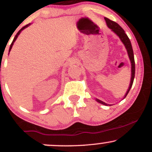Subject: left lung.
I'll use <instances>...</instances> for the list:
<instances>
[{"instance_id": "1", "label": "left lung", "mask_w": 152, "mask_h": 152, "mask_svg": "<svg viewBox=\"0 0 152 152\" xmlns=\"http://www.w3.org/2000/svg\"><path fill=\"white\" fill-rule=\"evenodd\" d=\"M106 20V24H107V26L111 29L114 34H116L117 36H118V38H120V40L121 41V42L124 43V45L125 48L127 50V53H128V56L129 58L130 59L131 61V65H132V76H131V81H130V84L129 86L128 90H127L126 94L124 96V98L126 96L127 94H128L129 92L132 88V84H133L134 82V76H135V61H134V52H133V49H132V43H131V41L127 35L125 34V31H124V29L120 26L117 23L113 21V20H111L110 19L107 18H104ZM96 101L97 102L100 103V104H103V105L105 106H108L109 104H106L105 102H102V101L99 100L98 99H96Z\"/></svg>"}]
</instances>
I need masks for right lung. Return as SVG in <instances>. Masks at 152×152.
I'll use <instances>...</instances> for the list:
<instances>
[{"mask_svg": "<svg viewBox=\"0 0 152 152\" xmlns=\"http://www.w3.org/2000/svg\"><path fill=\"white\" fill-rule=\"evenodd\" d=\"M30 25H31V23H29V24H28V25H26V26H23V27L22 28L20 29V30L19 31L18 33H17V34L15 35V37H14V38H13V42H12V43H11V44H10V48H9V52L10 51V50H11L12 47H13V43H14V42H15V40L17 39V38H18V36H19V34H20V32H21V31H22L23 30V29H25L26 28L28 27V26H30Z\"/></svg>", "mask_w": 152, "mask_h": 152, "instance_id": "add662e5", "label": "right lung"}]
</instances>
